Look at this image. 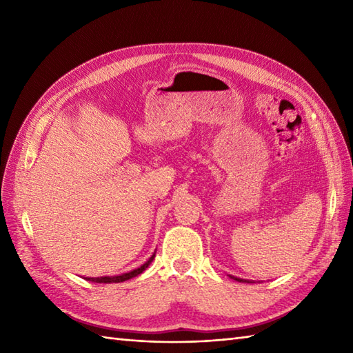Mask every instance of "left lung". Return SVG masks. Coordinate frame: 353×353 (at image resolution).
Returning a JSON list of instances; mask_svg holds the SVG:
<instances>
[{
	"instance_id": "8db88e82",
	"label": "left lung",
	"mask_w": 353,
	"mask_h": 353,
	"mask_svg": "<svg viewBox=\"0 0 353 353\" xmlns=\"http://www.w3.org/2000/svg\"><path fill=\"white\" fill-rule=\"evenodd\" d=\"M230 277H232V276H230ZM234 279H235V281H238V282H249V281H243V279H238V277H234Z\"/></svg>"
}]
</instances>
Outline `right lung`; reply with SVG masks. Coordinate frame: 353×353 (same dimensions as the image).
Returning a JSON list of instances; mask_svg holds the SVG:
<instances>
[{"mask_svg":"<svg viewBox=\"0 0 353 353\" xmlns=\"http://www.w3.org/2000/svg\"><path fill=\"white\" fill-rule=\"evenodd\" d=\"M154 254L156 253H153V256L150 258L144 265H141L139 268H137V270H133V272H129V273H124V274H119V276H100V277H85V279H88V281H91V282H99V283H114V282H124V281H129V279H132V277H134V276H138V274H141L142 272H144V270L152 264V261L154 259Z\"/></svg>","mask_w":353,"mask_h":353,"instance_id":"right-lung-1","label":"right lung"}]
</instances>
